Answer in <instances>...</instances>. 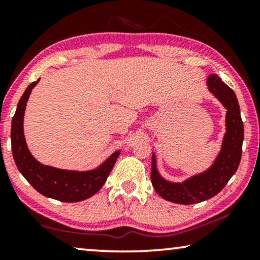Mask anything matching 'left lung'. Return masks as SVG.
I'll return each mask as SVG.
<instances>
[{
	"mask_svg": "<svg viewBox=\"0 0 260 260\" xmlns=\"http://www.w3.org/2000/svg\"><path fill=\"white\" fill-rule=\"evenodd\" d=\"M208 91L221 103L226 111V133L221 148L212 166L199 174L188 177L182 182H173L161 176L157 169L156 154L151 157V183L159 197L170 202L193 205L215 197L226 186L237 172L241 158L244 141V125L237 95L220 79L218 74H209Z\"/></svg>",
	"mask_w": 260,
	"mask_h": 260,
	"instance_id": "left-lung-1",
	"label": "left lung"
}]
</instances>
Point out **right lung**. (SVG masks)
<instances>
[{
  "label": "right lung",
  "mask_w": 260,
  "mask_h": 260,
  "mask_svg": "<svg viewBox=\"0 0 260 260\" xmlns=\"http://www.w3.org/2000/svg\"><path fill=\"white\" fill-rule=\"evenodd\" d=\"M38 79L26 88L17 104L12 120V151L15 165L24 179L44 197L63 202H78L93 197L104 186L120 150L109 156L102 165L91 170H69L42 165L31 155L24 138L23 118L31 90Z\"/></svg>",
  "instance_id": "obj_1"
}]
</instances>
